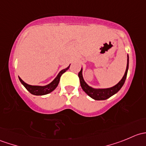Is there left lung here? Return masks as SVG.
<instances>
[{
    "label": "left lung",
    "mask_w": 146,
    "mask_h": 146,
    "mask_svg": "<svg viewBox=\"0 0 146 146\" xmlns=\"http://www.w3.org/2000/svg\"><path fill=\"white\" fill-rule=\"evenodd\" d=\"M128 69H129V56H128L127 66H126V71H125L124 76H123L121 80L117 85H114L112 88H107V89H95V88H91V87L88 86V85L85 83V82L84 81L83 78H82L81 68V70H80V71L78 73V77L79 78H80V86H81L82 89L83 90L84 92H85L87 95H89V96L91 98H92V99L95 100H104L108 99L110 97H111L112 95H114V94L117 93L119 90L121 88V87L123 86V84H124L125 80H126Z\"/></svg>",
    "instance_id": "left-lung-1"
}]
</instances>
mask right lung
Instances as JSON below:
<instances>
[{"label": "right lung", "mask_w": 146, "mask_h": 146, "mask_svg": "<svg viewBox=\"0 0 146 146\" xmlns=\"http://www.w3.org/2000/svg\"><path fill=\"white\" fill-rule=\"evenodd\" d=\"M69 67H70V66H69L68 68H66L64 69V70H61L60 73L58 74V76H57V77L56 78L54 79L51 83L46 85V86H36V85H28V84L26 83V82H25L21 78H19V80H20V81L21 82V83L24 85L25 88L31 94H32V95H46V94L50 93V92H52L53 90H54L55 88L58 86L61 75H62L63 73H64L69 68Z\"/></svg>", "instance_id": "right-lung-1"}]
</instances>
